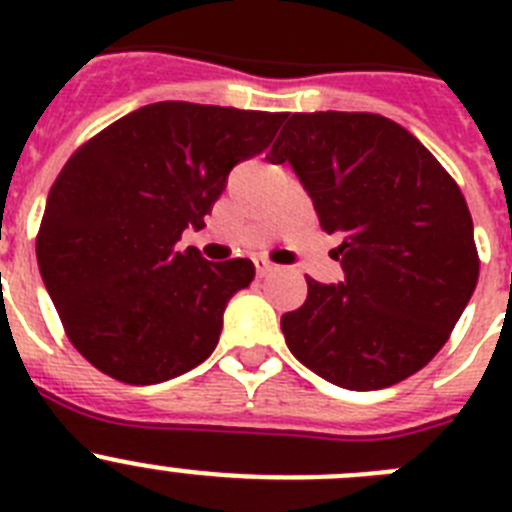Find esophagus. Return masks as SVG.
Segmentation results:
<instances>
[{
    "instance_id": "obj_1",
    "label": "esophagus",
    "mask_w": 512,
    "mask_h": 512,
    "mask_svg": "<svg viewBox=\"0 0 512 512\" xmlns=\"http://www.w3.org/2000/svg\"><path fill=\"white\" fill-rule=\"evenodd\" d=\"M253 264H256V274H259V277H266V274H271V271L277 269V266L269 264V261H266V259H256V261H253Z\"/></svg>"
}]
</instances>
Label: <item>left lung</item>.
<instances>
[{
	"label": "left lung",
	"instance_id": "obj_1",
	"mask_svg": "<svg viewBox=\"0 0 512 512\" xmlns=\"http://www.w3.org/2000/svg\"><path fill=\"white\" fill-rule=\"evenodd\" d=\"M336 233L343 282L307 277L282 315L297 361L343 390L392 387L420 372L467 307L479 277L467 200L413 133L372 112H295L271 146Z\"/></svg>",
	"mask_w": 512,
	"mask_h": 512
}]
</instances>
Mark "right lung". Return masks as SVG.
I'll use <instances>...</instances> for the list:
<instances>
[{
	"label": "right lung",
	"instance_id": "right-lung-1",
	"mask_svg": "<svg viewBox=\"0 0 512 512\" xmlns=\"http://www.w3.org/2000/svg\"><path fill=\"white\" fill-rule=\"evenodd\" d=\"M284 112L156 102L112 122L66 161L35 253L66 336L125 384H158L215 351L223 312L251 284L248 259L176 251L235 164L277 135Z\"/></svg>",
	"mask_w": 512,
	"mask_h": 512
}]
</instances>
